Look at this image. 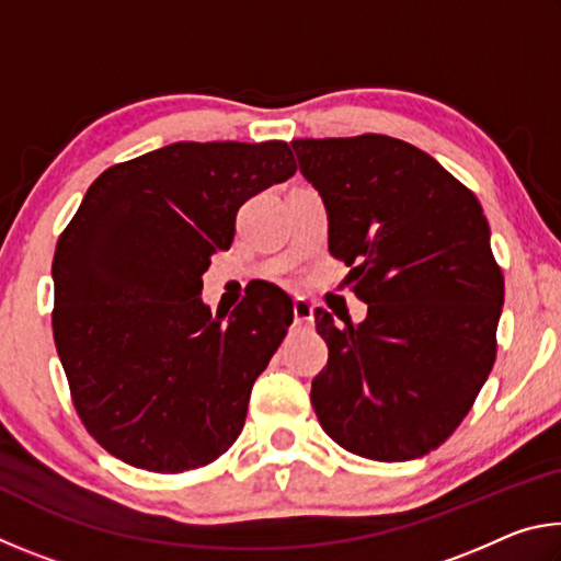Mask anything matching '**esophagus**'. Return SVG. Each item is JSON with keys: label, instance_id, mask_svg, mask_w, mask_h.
<instances>
[{"label": "esophagus", "instance_id": "34e87169", "mask_svg": "<svg viewBox=\"0 0 561 561\" xmlns=\"http://www.w3.org/2000/svg\"><path fill=\"white\" fill-rule=\"evenodd\" d=\"M311 321H314V307H311V301H307L304 297L294 299V324L307 327Z\"/></svg>", "mask_w": 561, "mask_h": 561}]
</instances>
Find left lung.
<instances>
[{
    "instance_id": "1",
    "label": "left lung",
    "mask_w": 561,
    "mask_h": 561,
    "mask_svg": "<svg viewBox=\"0 0 561 561\" xmlns=\"http://www.w3.org/2000/svg\"><path fill=\"white\" fill-rule=\"evenodd\" d=\"M329 215V252L368 304L360 324L317 309L329 346L311 381L321 428L360 458L438 448L478 398L497 351L505 279L482 207L438 160L376 136L291 140Z\"/></svg>"
}]
</instances>
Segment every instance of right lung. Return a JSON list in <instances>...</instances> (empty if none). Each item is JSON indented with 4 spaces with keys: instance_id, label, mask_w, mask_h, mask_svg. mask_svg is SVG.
I'll use <instances>...</instances> for the list:
<instances>
[{
    "instance_id": "obj_1",
    "label": "right lung",
    "mask_w": 561,
    "mask_h": 561,
    "mask_svg": "<svg viewBox=\"0 0 561 561\" xmlns=\"http://www.w3.org/2000/svg\"><path fill=\"white\" fill-rule=\"evenodd\" d=\"M284 140H180L93 180L54 252V341L101 448L133 468L183 472L242 433L252 386L294 319L274 284L230 317L201 299L237 210L284 183Z\"/></svg>"
}]
</instances>
